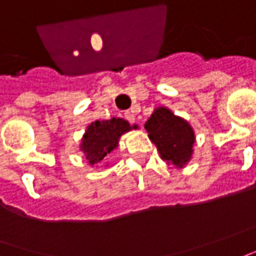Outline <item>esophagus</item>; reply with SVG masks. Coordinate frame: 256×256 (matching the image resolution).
Segmentation results:
<instances>
[{
  "label": "esophagus",
  "mask_w": 256,
  "mask_h": 256,
  "mask_svg": "<svg viewBox=\"0 0 256 256\" xmlns=\"http://www.w3.org/2000/svg\"><path fill=\"white\" fill-rule=\"evenodd\" d=\"M124 118H126V120L130 122V123H134L136 122V116L132 110H128V112L124 114Z\"/></svg>",
  "instance_id": "1"
}]
</instances>
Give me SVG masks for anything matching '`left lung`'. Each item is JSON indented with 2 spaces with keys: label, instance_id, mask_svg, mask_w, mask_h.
<instances>
[{
  "label": "left lung",
  "instance_id": "obj_1",
  "mask_svg": "<svg viewBox=\"0 0 256 256\" xmlns=\"http://www.w3.org/2000/svg\"><path fill=\"white\" fill-rule=\"evenodd\" d=\"M144 128L161 158L175 168H184L194 154V132L184 118L172 114L171 109L158 106Z\"/></svg>",
  "mask_w": 256,
  "mask_h": 256
}]
</instances>
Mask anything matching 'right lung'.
<instances>
[{
    "mask_svg": "<svg viewBox=\"0 0 256 256\" xmlns=\"http://www.w3.org/2000/svg\"><path fill=\"white\" fill-rule=\"evenodd\" d=\"M132 128H136V126H130L128 122L122 118L92 122L81 138L80 150L84 152L88 164L92 166L100 164L106 156L118 148L122 136Z\"/></svg>",
    "mask_w": 256,
    "mask_h": 256,
    "instance_id": "1",
    "label": "right lung"
}]
</instances>
